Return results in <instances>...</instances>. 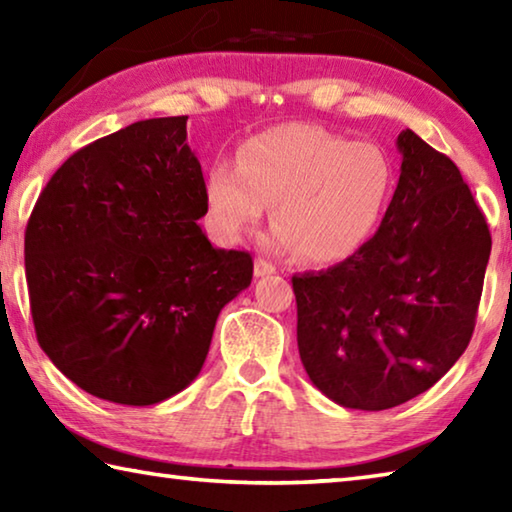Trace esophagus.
Returning <instances> with one entry per match:
<instances>
[{
    "mask_svg": "<svg viewBox=\"0 0 512 512\" xmlns=\"http://www.w3.org/2000/svg\"><path fill=\"white\" fill-rule=\"evenodd\" d=\"M273 273H275V266L271 262H266V259H262V257L255 259V277H266Z\"/></svg>",
    "mask_w": 512,
    "mask_h": 512,
    "instance_id": "1",
    "label": "esophagus"
}]
</instances>
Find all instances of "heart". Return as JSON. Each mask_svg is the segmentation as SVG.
Instances as JSON below:
<instances>
[{
    "mask_svg": "<svg viewBox=\"0 0 512 512\" xmlns=\"http://www.w3.org/2000/svg\"><path fill=\"white\" fill-rule=\"evenodd\" d=\"M393 183L391 155L375 142L311 124L268 128L239 146L235 167L219 162L207 173V225L221 244H235L271 205L268 246L341 262L375 230Z\"/></svg>",
    "mask_w": 512,
    "mask_h": 512,
    "instance_id": "1",
    "label": "heart"
}]
</instances>
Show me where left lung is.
<instances>
[{"label": "left lung", "instance_id": "1", "mask_svg": "<svg viewBox=\"0 0 512 512\" xmlns=\"http://www.w3.org/2000/svg\"><path fill=\"white\" fill-rule=\"evenodd\" d=\"M400 180L366 244L327 271L293 275L302 366L345 409L413 400L472 339L490 230L447 155L400 133Z\"/></svg>", "mask_w": 512, "mask_h": 512}]
</instances>
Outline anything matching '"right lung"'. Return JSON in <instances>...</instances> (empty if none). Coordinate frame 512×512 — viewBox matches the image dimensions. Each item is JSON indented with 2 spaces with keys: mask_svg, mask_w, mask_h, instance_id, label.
<instances>
[{
  "mask_svg": "<svg viewBox=\"0 0 512 512\" xmlns=\"http://www.w3.org/2000/svg\"><path fill=\"white\" fill-rule=\"evenodd\" d=\"M187 117L144 119L83 146L42 189L24 235L40 348L85 393L151 406L201 372L253 257L214 248Z\"/></svg>",
  "mask_w": 512,
  "mask_h": 512,
  "instance_id": "right-lung-1",
  "label": "right lung"
}]
</instances>
